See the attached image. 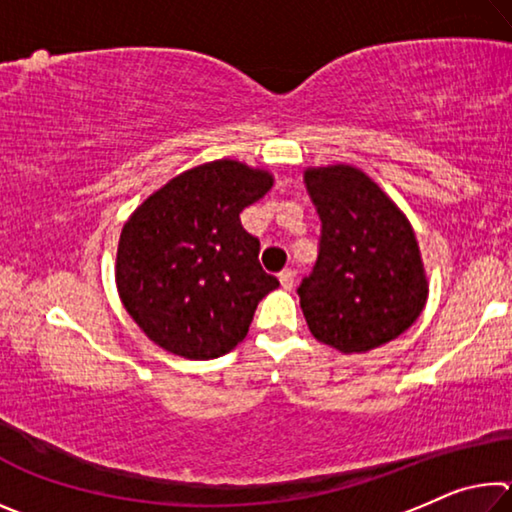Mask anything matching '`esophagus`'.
<instances>
[{
	"label": "esophagus",
	"mask_w": 512,
	"mask_h": 512,
	"mask_svg": "<svg viewBox=\"0 0 512 512\" xmlns=\"http://www.w3.org/2000/svg\"><path fill=\"white\" fill-rule=\"evenodd\" d=\"M277 277H280V284L284 289H293V282H296V273H293L291 268H284V271Z\"/></svg>",
	"instance_id": "esophagus-1"
}]
</instances>
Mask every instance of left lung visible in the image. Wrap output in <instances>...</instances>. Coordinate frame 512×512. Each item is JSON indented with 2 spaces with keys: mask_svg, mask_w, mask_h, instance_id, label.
<instances>
[{
  "mask_svg": "<svg viewBox=\"0 0 512 512\" xmlns=\"http://www.w3.org/2000/svg\"><path fill=\"white\" fill-rule=\"evenodd\" d=\"M305 185L320 216L318 259L298 287L309 332L345 354L397 339L429 293L409 219L350 164L307 169Z\"/></svg>",
  "mask_w": 512,
  "mask_h": 512,
  "instance_id": "obj_1",
  "label": "left lung"
}]
</instances>
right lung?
Segmentation results:
<instances>
[{"mask_svg": "<svg viewBox=\"0 0 512 512\" xmlns=\"http://www.w3.org/2000/svg\"><path fill=\"white\" fill-rule=\"evenodd\" d=\"M273 176L237 160L180 173L124 223L117 289L149 339L185 359H216L246 339L259 300L280 287L259 264L244 207Z\"/></svg>", "mask_w": 512, "mask_h": 512, "instance_id": "obj_1", "label": "right lung"}]
</instances>
